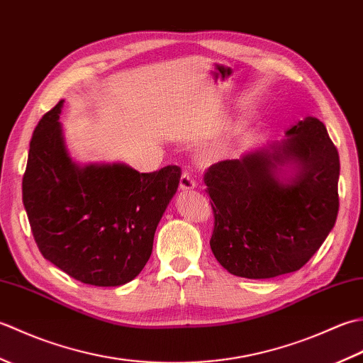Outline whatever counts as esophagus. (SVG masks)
<instances>
[{
  "label": "esophagus",
  "instance_id": "34e87169",
  "mask_svg": "<svg viewBox=\"0 0 363 363\" xmlns=\"http://www.w3.org/2000/svg\"><path fill=\"white\" fill-rule=\"evenodd\" d=\"M196 187V181L191 177V174L189 172H184L181 174V181H179V189L181 190H191Z\"/></svg>",
  "mask_w": 363,
  "mask_h": 363
}]
</instances>
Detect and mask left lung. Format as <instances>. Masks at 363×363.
<instances>
[{
    "label": "left lung",
    "mask_w": 363,
    "mask_h": 363,
    "mask_svg": "<svg viewBox=\"0 0 363 363\" xmlns=\"http://www.w3.org/2000/svg\"><path fill=\"white\" fill-rule=\"evenodd\" d=\"M289 138L204 173L213 211L211 248L230 274L268 279L304 267L326 240L338 213L340 157L326 126L309 117ZM298 164L284 183L277 164Z\"/></svg>",
    "instance_id": "8db88e82"
}]
</instances>
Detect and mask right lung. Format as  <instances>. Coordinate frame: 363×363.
<instances>
[{
    "instance_id": "obj_1",
    "label": "right lung",
    "mask_w": 363,
    "mask_h": 363,
    "mask_svg": "<svg viewBox=\"0 0 363 363\" xmlns=\"http://www.w3.org/2000/svg\"><path fill=\"white\" fill-rule=\"evenodd\" d=\"M59 101L29 143L23 204L42 256L68 276L117 287L142 272L181 168L138 173L123 164L79 167L68 156Z\"/></svg>"
}]
</instances>
